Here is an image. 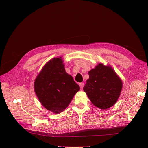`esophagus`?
<instances>
[{"label":"esophagus","mask_w":148,"mask_h":148,"mask_svg":"<svg viewBox=\"0 0 148 148\" xmlns=\"http://www.w3.org/2000/svg\"><path fill=\"white\" fill-rule=\"evenodd\" d=\"M79 87H80V89H81V90H82L83 88V86H84V83H79Z\"/></svg>","instance_id":"esophagus-1"}]
</instances>
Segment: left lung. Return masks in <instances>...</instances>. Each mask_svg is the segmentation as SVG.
Masks as SVG:
<instances>
[{"label":"left lung","instance_id":"left-lung-1","mask_svg":"<svg viewBox=\"0 0 148 148\" xmlns=\"http://www.w3.org/2000/svg\"><path fill=\"white\" fill-rule=\"evenodd\" d=\"M89 78L83 87L91 102L101 109L113 106L122 88V82L114 70L101 64L88 72Z\"/></svg>","mask_w":148,"mask_h":148}]
</instances>
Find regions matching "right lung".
Masks as SVG:
<instances>
[{"instance_id": "obj_1", "label": "right lung", "mask_w": 148, "mask_h": 148, "mask_svg": "<svg viewBox=\"0 0 148 148\" xmlns=\"http://www.w3.org/2000/svg\"><path fill=\"white\" fill-rule=\"evenodd\" d=\"M34 87L42 105L55 114L64 110L80 89L65 71L61 57L47 62L35 79Z\"/></svg>"}]
</instances>
